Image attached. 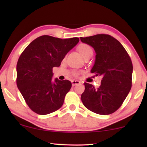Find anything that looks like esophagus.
<instances>
[{"mask_svg": "<svg viewBox=\"0 0 147 147\" xmlns=\"http://www.w3.org/2000/svg\"><path fill=\"white\" fill-rule=\"evenodd\" d=\"M81 84V82L79 81V80H72L71 81V84L73 86L77 85V84Z\"/></svg>", "mask_w": 147, "mask_h": 147, "instance_id": "obj_1", "label": "esophagus"}]
</instances>
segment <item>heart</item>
I'll use <instances>...</instances> for the list:
<instances>
[{
	"label": "heart",
	"instance_id": "b5f03b06",
	"mask_svg": "<svg viewBox=\"0 0 147 147\" xmlns=\"http://www.w3.org/2000/svg\"><path fill=\"white\" fill-rule=\"evenodd\" d=\"M78 51H79L80 53L84 58L86 57V56L90 55V54L93 53V50H92V47L90 45H87V44H80L78 46ZM74 74H76V73Z\"/></svg>",
	"mask_w": 147,
	"mask_h": 147
}]
</instances>
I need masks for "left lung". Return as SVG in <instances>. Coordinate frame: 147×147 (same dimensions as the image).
Returning a JSON list of instances; mask_svg holds the SVG:
<instances>
[{"instance_id":"8db88e82","label":"left lung","mask_w":147,"mask_h":147,"mask_svg":"<svg viewBox=\"0 0 147 147\" xmlns=\"http://www.w3.org/2000/svg\"><path fill=\"white\" fill-rule=\"evenodd\" d=\"M80 40L96 52L91 72L102 76L101 85L98 88L84 83L82 101L85 107L96 114L113 113L121 106L131 89V59L122 44L110 35L98 34L80 37Z\"/></svg>"}]
</instances>
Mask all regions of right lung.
Masks as SVG:
<instances>
[{"label": "right lung", "instance_id": "right-lung-1", "mask_svg": "<svg viewBox=\"0 0 147 147\" xmlns=\"http://www.w3.org/2000/svg\"><path fill=\"white\" fill-rule=\"evenodd\" d=\"M80 41L49 35L37 38L26 47L17 65V85L29 107L40 115L57 110L71 88L69 80H53V68Z\"/></svg>", "mask_w": 147, "mask_h": 147}]
</instances>
